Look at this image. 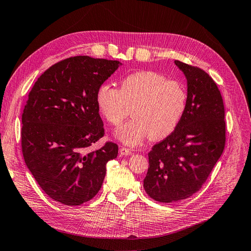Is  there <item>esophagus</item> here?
Returning <instances> with one entry per match:
<instances>
[{
    "label": "esophagus",
    "mask_w": 251,
    "mask_h": 251,
    "mask_svg": "<svg viewBox=\"0 0 251 251\" xmlns=\"http://www.w3.org/2000/svg\"><path fill=\"white\" fill-rule=\"evenodd\" d=\"M119 153H120V155H123V156H128V155L132 154V151L130 149L121 147L120 150H119Z\"/></svg>",
    "instance_id": "obj_1"
}]
</instances>
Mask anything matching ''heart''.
<instances>
[{"instance_id": "b5f03b06", "label": "heart", "mask_w": 251, "mask_h": 251, "mask_svg": "<svg viewBox=\"0 0 251 251\" xmlns=\"http://www.w3.org/2000/svg\"><path fill=\"white\" fill-rule=\"evenodd\" d=\"M186 100L181 83L154 71L128 74L119 89L102 83L96 92L98 110L113 126L123 123L132 107L133 118L115 133L127 146H137L148 136L153 140L170 136L184 115Z\"/></svg>"}]
</instances>
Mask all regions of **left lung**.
Listing matches in <instances>:
<instances>
[{"label": "left lung", "instance_id": "obj_1", "mask_svg": "<svg viewBox=\"0 0 251 251\" xmlns=\"http://www.w3.org/2000/svg\"><path fill=\"white\" fill-rule=\"evenodd\" d=\"M175 65L187 81L186 109L176 130L151 148L143 180L144 191L162 203L198 192L225 147V111L216 82L198 67Z\"/></svg>", "mask_w": 251, "mask_h": 251}]
</instances>
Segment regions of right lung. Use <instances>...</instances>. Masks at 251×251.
I'll return each instance as SVG.
<instances>
[{"label": "right lung", "instance_id": "obj_1", "mask_svg": "<svg viewBox=\"0 0 251 251\" xmlns=\"http://www.w3.org/2000/svg\"><path fill=\"white\" fill-rule=\"evenodd\" d=\"M118 60L74 56L45 71L22 114V151L30 173L51 199L80 205L95 197L116 143L91 147L104 135L96 92L121 66Z\"/></svg>", "mask_w": 251, "mask_h": 251}]
</instances>
